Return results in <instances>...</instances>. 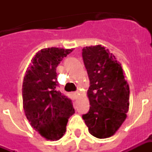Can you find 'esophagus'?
Segmentation results:
<instances>
[{"label": "esophagus", "mask_w": 152, "mask_h": 152, "mask_svg": "<svg viewBox=\"0 0 152 152\" xmlns=\"http://www.w3.org/2000/svg\"><path fill=\"white\" fill-rule=\"evenodd\" d=\"M80 94V91H76V92H74V95L75 96H78Z\"/></svg>", "instance_id": "1"}]
</instances>
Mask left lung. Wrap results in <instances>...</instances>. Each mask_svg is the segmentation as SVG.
<instances>
[{"label":"left lung","instance_id":"left-lung-1","mask_svg":"<svg viewBox=\"0 0 152 152\" xmlns=\"http://www.w3.org/2000/svg\"><path fill=\"white\" fill-rule=\"evenodd\" d=\"M82 57L89 78V111L83 115L89 134L98 138L114 135L127 117L129 86L116 58L101 45L85 47Z\"/></svg>","mask_w":152,"mask_h":152}]
</instances>
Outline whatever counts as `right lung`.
<instances>
[{
	"instance_id": "obj_1",
	"label": "right lung",
	"mask_w": 152,
	"mask_h": 152,
	"mask_svg": "<svg viewBox=\"0 0 152 152\" xmlns=\"http://www.w3.org/2000/svg\"><path fill=\"white\" fill-rule=\"evenodd\" d=\"M73 49H42L32 58L23 82V106L31 126L46 140L57 141L75 113L72 100L57 89L56 67Z\"/></svg>"
}]
</instances>
